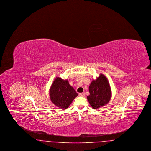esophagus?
Listing matches in <instances>:
<instances>
[{"instance_id": "1", "label": "esophagus", "mask_w": 151, "mask_h": 151, "mask_svg": "<svg viewBox=\"0 0 151 151\" xmlns=\"http://www.w3.org/2000/svg\"><path fill=\"white\" fill-rule=\"evenodd\" d=\"M79 96L80 97H85V93H80L79 94Z\"/></svg>"}]
</instances>
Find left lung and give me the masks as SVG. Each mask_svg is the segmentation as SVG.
Here are the masks:
<instances>
[{"label":"left lung","instance_id":"1","mask_svg":"<svg viewBox=\"0 0 151 151\" xmlns=\"http://www.w3.org/2000/svg\"><path fill=\"white\" fill-rule=\"evenodd\" d=\"M90 94L87 96V99L93 109H98L110 100L111 91L108 79L101 73L96 80H93L89 86Z\"/></svg>","mask_w":151,"mask_h":151}]
</instances>
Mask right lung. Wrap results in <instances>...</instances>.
<instances>
[{"label": "right lung", "mask_w": 151, "mask_h": 151, "mask_svg": "<svg viewBox=\"0 0 151 151\" xmlns=\"http://www.w3.org/2000/svg\"><path fill=\"white\" fill-rule=\"evenodd\" d=\"M51 102L59 109L68 108L78 93L71 86L67 80L59 77L54 79L49 91Z\"/></svg>", "instance_id": "1"}]
</instances>
